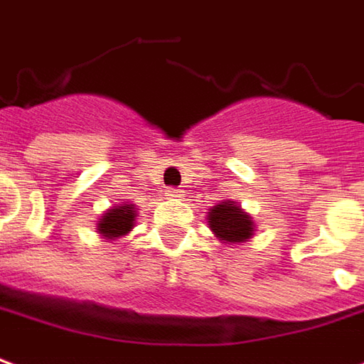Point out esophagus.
Listing matches in <instances>:
<instances>
[{
    "label": "esophagus",
    "instance_id": "esophagus-1",
    "mask_svg": "<svg viewBox=\"0 0 364 364\" xmlns=\"http://www.w3.org/2000/svg\"><path fill=\"white\" fill-rule=\"evenodd\" d=\"M181 193V189H173V187H171V189L165 191V197H167V199H179V197H183Z\"/></svg>",
    "mask_w": 364,
    "mask_h": 364
}]
</instances>
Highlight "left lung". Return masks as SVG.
<instances>
[{"instance_id":"obj_1","label":"left lung","mask_w":364,"mask_h":364,"mask_svg":"<svg viewBox=\"0 0 364 364\" xmlns=\"http://www.w3.org/2000/svg\"><path fill=\"white\" fill-rule=\"evenodd\" d=\"M207 223L215 238L226 246L248 242L256 230L252 217L235 200H220L208 208Z\"/></svg>"}]
</instances>
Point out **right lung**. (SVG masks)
<instances>
[{"instance_id":"1","label":"right lung","mask_w":364,"mask_h":364,"mask_svg":"<svg viewBox=\"0 0 364 364\" xmlns=\"http://www.w3.org/2000/svg\"><path fill=\"white\" fill-rule=\"evenodd\" d=\"M138 210L134 203H122V205H114V207L106 208L102 217L96 223V232L104 238V242H112V240H120L124 236L129 235V230L136 226V217Z\"/></svg>"}]
</instances>
